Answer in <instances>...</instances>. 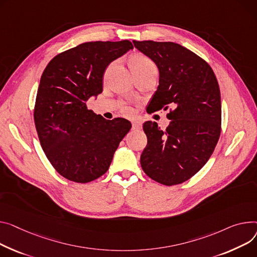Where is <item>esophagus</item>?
<instances>
[{"label":"esophagus","instance_id":"34e87169","mask_svg":"<svg viewBox=\"0 0 257 257\" xmlns=\"http://www.w3.org/2000/svg\"><path fill=\"white\" fill-rule=\"evenodd\" d=\"M142 128V124L140 122H132V130H139Z\"/></svg>","mask_w":257,"mask_h":257}]
</instances>
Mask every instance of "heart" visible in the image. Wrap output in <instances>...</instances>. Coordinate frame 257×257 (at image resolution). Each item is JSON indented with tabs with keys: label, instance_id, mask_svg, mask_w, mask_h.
Listing matches in <instances>:
<instances>
[{
	"label": "heart",
	"instance_id": "1",
	"mask_svg": "<svg viewBox=\"0 0 257 257\" xmlns=\"http://www.w3.org/2000/svg\"><path fill=\"white\" fill-rule=\"evenodd\" d=\"M130 65L133 72L135 73V75H139L142 73H148V72H158L157 66L156 64L154 63L149 57L139 54V55H134L130 58ZM110 69V67L107 69L106 74L108 73ZM123 111L126 114H131L132 113V108L124 105L123 106Z\"/></svg>",
	"mask_w": 257,
	"mask_h": 257
}]
</instances>
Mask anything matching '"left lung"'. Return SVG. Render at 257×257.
Returning <instances> with one entry per match:
<instances>
[{
	"instance_id": "obj_1",
	"label": "left lung",
	"mask_w": 257,
	"mask_h": 257,
	"mask_svg": "<svg viewBox=\"0 0 257 257\" xmlns=\"http://www.w3.org/2000/svg\"><path fill=\"white\" fill-rule=\"evenodd\" d=\"M155 63L159 85L147 107L149 113L170 109L165 130L145 122L148 145L142 168L148 177L173 186L192 178L208 162L221 133V97L211 66L174 42L133 41Z\"/></svg>"
}]
</instances>
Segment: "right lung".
<instances>
[{
    "label": "right lung",
    "instance_id": "right-lung-1",
    "mask_svg": "<svg viewBox=\"0 0 257 257\" xmlns=\"http://www.w3.org/2000/svg\"><path fill=\"white\" fill-rule=\"evenodd\" d=\"M132 48L129 40L85 42L56 56L42 73L34 121L47 159L67 180L89 183L104 175L131 129L126 118L94 113L87 101L102 92L107 66Z\"/></svg>",
    "mask_w": 257,
    "mask_h": 257
}]
</instances>
